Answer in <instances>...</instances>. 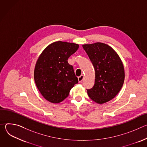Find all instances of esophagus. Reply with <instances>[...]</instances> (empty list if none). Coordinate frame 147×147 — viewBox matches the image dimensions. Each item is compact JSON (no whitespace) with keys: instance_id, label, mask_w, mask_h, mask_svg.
I'll return each instance as SVG.
<instances>
[{"instance_id":"34e87169","label":"esophagus","mask_w":147,"mask_h":147,"mask_svg":"<svg viewBox=\"0 0 147 147\" xmlns=\"http://www.w3.org/2000/svg\"><path fill=\"white\" fill-rule=\"evenodd\" d=\"M83 78H84V76L82 75H81L80 77H78V82H81L83 80Z\"/></svg>"}]
</instances>
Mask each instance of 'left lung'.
Instances as JSON below:
<instances>
[{
    "label": "left lung",
    "instance_id": "left-lung-1",
    "mask_svg": "<svg viewBox=\"0 0 147 147\" xmlns=\"http://www.w3.org/2000/svg\"><path fill=\"white\" fill-rule=\"evenodd\" d=\"M94 66L95 84L87 90L89 97L99 104L106 103L120 91L124 81L123 63L110 46L101 42L82 45Z\"/></svg>",
    "mask_w": 147,
    "mask_h": 147
}]
</instances>
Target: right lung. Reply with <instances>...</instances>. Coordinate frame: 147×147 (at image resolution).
I'll list each match as a JSON object with an SVG mask.
<instances>
[{
	"label": "right lung",
	"instance_id": "right-lung-1",
	"mask_svg": "<svg viewBox=\"0 0 147 147\" xmlns=\"http://www.w3.org/2000/svg\"><path fill=\"white\" fill-rule=\"evenodd\" d=\"M78 47L74 43L55 42L38 57L34 69V80L42 95L49 102H62L78 83L73 67L68 63L67 60Z\"/></svg>",
	"mask_w": 147,
	"mask_h": 147
}]
</instances>
